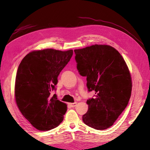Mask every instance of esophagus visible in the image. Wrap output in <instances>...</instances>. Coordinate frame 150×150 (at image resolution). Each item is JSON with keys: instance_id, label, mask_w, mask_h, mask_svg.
Listing matches in <instances>:
<instances>
[{"instance_id": "esophagus-1", "label": "esophagus", "mask_w": 150, "mask_h": 150, "mask_svg": "<svg viewBox=\"0 0 150 150\" xmlns=\"http://www.w3.org/2000/svg\"><path fill=\"white\" fill-rule=\"evenodd\" d=\"M69 105H70L71 107H75V106H76V105H77V103H69Z\"/></svg>"}]
</instances>
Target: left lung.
<instances>
[{
	"label": "left lung",
	"instance_id": "1",
	"mask_svg": "<svg viewBox=\"0 0 150 150\" xmlns=\"http://www.w3.org/2000/svg\"><path fill=\"white\" fill-rule=\"evenodd\" d=\"M77 69L87 77L88 91H95L87 100L88 111L83 116L86 125L105 130L113 125L128 105L132 79L125 61L108 45H93L74 50Z\"/></svg>",
	"mask_w": 150,
	"mask_h": 150
}]
</instances>
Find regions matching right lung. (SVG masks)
I'll list each match as a JSON object with an SVG mask.
<instances>
[{"label": "right lung", "mask_w": 150, "mask_h": 150, "mask_svg": "<svg viewBox=\"0 0 150 150\" xmlns=\"http://www.w3.org/2000/svg\"><path fill=\"white\" fill-rule=\"evenodd\" d=\"M72 50L33 51L20 63L15 81L16 105L26 119L38 130L56 128L63 120L67 105L57 100V77L70 61Z\"/></svg>", "instance_id": "obj_1"}]
</instances>
